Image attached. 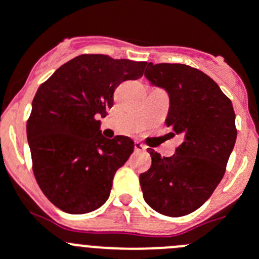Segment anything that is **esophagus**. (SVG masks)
Wrapping results in <instances>:
<instances>
[{
    "label": "esophagus",
    "instance_id": "obj_1",
    "mask_svg": "<svg viewBox=\"0 0 259 259\" xmlns=\"http://www.w3.org/2000/svg\"><path fill=\"white\" fill-rule=\"evenodd\" d=\"M135 151H136V153H141V151H146V146H145V145H142L141 142L136 141V142H135Z\"/></svg>",
    "mask_w": 259,
    "mask_h": 259
}]
</instances>
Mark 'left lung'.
Masks as SVG:
<instances>
[{"label":"left lung","mask_w":259,"mask_h":259,"mask_svg":"<svg viewBox=\"0 0 259 259\" xmlns=\"http://www.w3.org/2000/svg\"><path fill=\"white\" fill-rule=\"evenodd\" d=\"M145 77L167 91L165 124L184 141L168 158L148 149L151 167L140 175L142 195L160 214L181 217L200 208L221 182L238 135L235 111L217 83L189 65L149 63Z\"/></svg>","instance_id":"left-lung-1"}]
</instances>
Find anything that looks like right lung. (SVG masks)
I'll use <instances>...</instances> for the list:
<instances>
[{"label": "right lung", "instance_id": "add662e5", "mask_svg": "<svg viewBox=\"0 0 259 259\" xmlns=\"http://www.w3.org/2000/svg\"><path fill=\"white\" fill-rule=\"evenodd\" d=\"M145 61L86 54L61 65L32 103L27 137L33 173L59 209L83 214L110 195L114 175L134 153L127 136L105 139L100 120L120 83L142 77Z\"/></svg>", "mask_w": 259, "mask_h": 259}]
</instances>
